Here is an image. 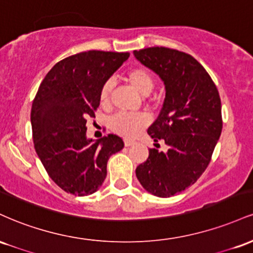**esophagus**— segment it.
I'll list each match as a JSON object with an SVG mask.
<instances>
[{
  "label": "esophagus",
  "mask_w": 253,
  "mask_h": 253,
  "mask_svg": "<svg viewBox=\"0 0 253 253\" xmlns=\"http://www.w3.org/2000/svg\"><path fill=\"white\" fill-rule=\"evenodd\" d=\"M134 144V141L133 140H128V139H126V140H125V146H130V145H133Z\"/></svg>",
  "instance_id": "esophagus-1"
}]
</instances>
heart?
Here are the masks:
<instances>
[{
    "label": "heart",
    "mask_w": 253,
    "mask_h": 253,
    "mask_svg": "<svg viewBox=\"0 0 253 253\" xmlns=\"http://www.w3.org/2000/svg\"><path fill=\"white\" fill-rule=\"evenodd\" d=\"M126 81L133 89L136 90L143 96H147L155 86V80L152 75L144 68H134L126 74ZM113 91V82L107 81L100 91V103L106 107L109 104L110 95ZM149 124V117L145 114H117L109 121L110 128L118 134L133 138Z\"/></svg>",
    "instance_id": "obj_1"
}]
</instances>
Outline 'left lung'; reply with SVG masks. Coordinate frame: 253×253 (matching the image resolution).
<instances>
[{
    "instance_id": "left-lung-1",
    "label": "left lung",
    "mask_w": 253,
    "mask_h": 253,
    "mask_svg": "<svg viewBox=\"0 0 253 253\" xmlns=\"http://www.w3.org/2000/svg\"><path fill=\"white\" fill-rule=\"evenodd\" d=\"M133 54L164 83L163 108L147 133L169 146L167 152L150 149L135 175L150 194L170 197L194 184L210 164L222 129L221 101L208 72L190 54L167 47Z\"/></svg>"
}]
</instances>
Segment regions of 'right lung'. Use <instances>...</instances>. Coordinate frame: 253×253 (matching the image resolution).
Segmentation results:
<instances>
[{
    "instance_id": "add662e5",
    "label": "right lung",
    "mask_w": 253,
    "mask_h": 253,
    "mask_svg": "<svg viewBox=\"0 0 253 253\" xmlns=\"http://www.w3.org/2000/svg\"><path fill=\"white\" fill-rule=\"evenodd\" d=\"M129 53L86 51L58 62L32 104L34 149L59 188L78 196L94 194L107 176L109 157L123 150L120 136L86 138V118H95L101 88Z\"/></svg>"
}]
</instances>
